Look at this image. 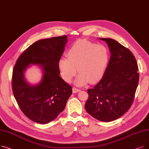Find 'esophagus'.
I'll return each instance as SVG.
<instances>
[{
	"label": "esophagus",
	"mask_w": 149,
	"mask_h": 149,
	"mask_svg": "<svg viewBox=\"0 0 149 149\" xmlns=\"http://www.w3.org/2000/svg\"><path fill=\"white\" fill-rule=\"evenodd\" d=\"M80 91V90L79 89L75 88H74V87L72 88V92H73V93H77V92H79Z\"/></svg>",
	"instance_id": "esophagus-1"
}]
</instances>
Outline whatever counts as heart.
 <instances>
[{"label":"heart","mask_w":149,"mask_h":149,"mask_svg":"<svg viewBox=\"0 0 149 149\" xmlns=\"http://www.w3.org/2000/svg\"><path fill=\"white\" fill-rule=\"evenodd\" d=\"M66 55L68 58L58 61V68L63 79L70 82L79 72L75 80L78 86L88 82L95 84L103 77L109 60V51L103 45H97L86 39H79L70 46Z\"/></svg>","instance_id":"heart-1"}]
</instances>
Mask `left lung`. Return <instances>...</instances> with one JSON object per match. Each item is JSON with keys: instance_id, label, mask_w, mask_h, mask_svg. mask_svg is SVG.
Segmentation results:
<instances>
[{"instance_id": "8db88e82", "label": "left lung", "mask_w": 149, "mask_h": 149, "mask_svg": "<svg viewBox=\"0 0 149 149\" xmlns=\"http://www.w3.org/2000/svg\"><path fill=\"white\" fill-rule=\"evenodd\" d=\"M105 41L111 54L103 77L88 89L85 109L95 119L109 122L128 111L134 102L139 81L138 66L132 52L112 38Z\"/></svg>"}]
</instances>
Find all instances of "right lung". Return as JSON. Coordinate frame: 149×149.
I'll list each match as a JSON object with an SVG mask.
<instances>
[{
	"mask_svg": "<svg viewBox=\"0 0 149 149\" xmlns=\"http://www.w3.org/2000/svg\"><path fill=\"white\" fill-rule=\"evenodd\" d=\"M66 43L65 35L38 40L20 55L14 65V96L22 112L36 123L46 124L56 118L72 93L71 86L59 75L58 61ZM29 64L41 65L44 71L42 81L36 86L29 85L24 78Z\"/></svg>",
	"mask_w": 149,
	"mask_h": 149,
	"instance_id": "1",
	"label": "right lung"
}]
</instances>
